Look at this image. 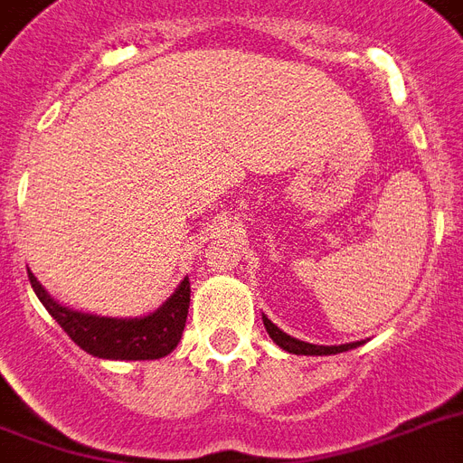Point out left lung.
<instances>
[{"label":"left lung","instance_id":"8db88e82","mask_svg":"<svg viewBox=\"0 0 463 463\" xmlns=\"http://www.w3.org/2000/svg\"><path fill=\"white\" fill-rule=\"evenodd\" d=\"M264 319V326H267L269 336L274 338L276 345H281L283 351L288 353H296V355H334V353H344V351H351L355 345H360V341H353V344H341V345H315V344H307V341H300V338H293L288 336L286 331H281L276 326L267 315H261Z\"/></svg>","mask_w":463,"mask_h":463}]
</instances>
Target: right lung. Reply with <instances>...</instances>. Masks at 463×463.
Here are the masks:
<instances>
[{
	"label": "right lung",
	"instance_id": "obj_1",
	"mask_svg": "<svg viewBox=\"0 0 463 463\" xmlns=\"http://www.w3.org/2000/svg\"><path fill=\"white\" fill-rule=\"evenodd\" d=\"M35 296L54 322L67 331L69 338L83 351L108 360H156L165 358L180 344L189 309V279L177 286L173 296L146 317L118 319V317H98L79 309L64 307L50 298L40 281L28 271Z\"/></svg>",
	"mask_w": 463,
	"mask_h": 463
}]
</instances>
